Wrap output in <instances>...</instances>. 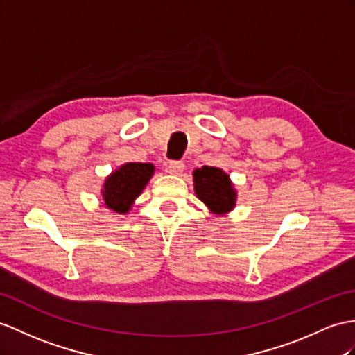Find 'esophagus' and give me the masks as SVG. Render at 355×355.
<instances>
[{"label":"esophagus","instance_id":"esophagus-1","mask_svg":"<svg viewBox=\"0 0 355 355\" xmlns=\"http://www.w3.org/2000/svg\"><path fill=\"white\" fill-rule=\"evenodd\" d=\"M167 170H168L170 175H176L178 176V175H180V173L185 170V166H184L182 161H170Z\"/></svg>","mask_w":355,"mask_h":355}]
</instances>
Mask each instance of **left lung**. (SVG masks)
Here are the masks:
<instances>
[{
	"mask_svg": "<svg viewBox=\"0 0 355 355\" xmlns=\"http://www.w3.org/2000/svg\"><path fill=\"white\" fill-rule=\"evenodd\" d=\"M196 196L212 214H227L236 203V191L227 173L217 167L203 166L193 171Z\"/></svg>",
	"mask_w": 355,
	"mask_h": 355,
	"instance_id": "obj_1",
	"label": "left lung"
}]
</instances>
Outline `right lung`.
<instances>
[{
	"instance_id": "add662e5",
	"label": "right lung",
	"mask_w": 355,
	"mask_h": 355,
	"mask_svg": "<svg viewBox=\"0 0 355 355\" xmlns=\"http://www.w3.org/2000/svg\"><path fill=\"white\" fill-rule=\"evenodd\" d=\"M153 171L155 166L150 162L123 164L105 179L102 189L103 205L117 214H126L148 185Z\"/></svg>"
}]
</instances>
